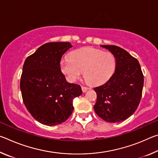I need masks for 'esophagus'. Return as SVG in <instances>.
<instances>
[{
	"label": "esophagus",
	"instance_id": "1",
	"mask_svg": "<svg viewBox=\"0 0 158 158\" xmlns=\"http://www.w3.org/2000/svg\"><path fill=\"white\" fill-rule=\"evenodd\" d=\"M81 89H82V91L85 93V92H86V90L88 89H89V88H88L86 86H84V85H83V86H81Z\"/></svg>",
	"mask_w": 158,
	"mask_h": 158
}]
</instances>
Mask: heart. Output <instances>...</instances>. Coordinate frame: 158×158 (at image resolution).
Wrapping results in <instances>:
<instances>
[{
  "instance_id": "obj_1",
  "label": "heart",
  "mask_w": 158,
  "mask_h": 158,
  "mask_svg": "<svg viewBox=\"0 0 158 158\" xmlns=\"http://www.w3.org/2000/svg\"><path fill=\"white\" fill-rule=\"evenodd\" d=\"M116 68V59L111 52L92 47L74 50L69 58L60 62V69L67 79L74 82L84 72V78L92 85L102 84L111 78Z\"/></svg>"
}]
</instances>
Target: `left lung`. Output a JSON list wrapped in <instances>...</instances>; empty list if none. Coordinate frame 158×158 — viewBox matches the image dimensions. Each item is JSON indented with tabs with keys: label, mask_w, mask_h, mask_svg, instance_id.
<instances>
[{
	"label": "left lung",
	"mask_w": 158,
	"mask_h": 158,
	"mask_svg": "<svg viewBox=\"0 0 158 158\" xmlns=\"http://www.w3.org/2000/svg\"><path fill=\"white\" fill-rule=\"evenodd\" d=\"M113 53L116 69L105 84L94 88L97 101L93 106L102 119L109 123L125 121L139 105L143 86V74L137 58L115 45H101Z\"/></svg>",
	"instance_id": "left-lung-1"
}]
</instances>
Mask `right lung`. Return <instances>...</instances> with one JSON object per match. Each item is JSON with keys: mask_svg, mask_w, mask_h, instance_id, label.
Here are the masks:
<instances>
[{"mask_svg": "<svg viewBox=\"0 0 158 158\" xmlns=\"http://www.w3.org/2000/svg\"><path fill=\"white\" fill-rule=\"evenodd\" d=\"M69 42H49L27 57L23 66L20 89L23 103L40 123L61 124L73 111V100L81 95L78 84H70L60 70L63 55Z\"/></svg>", "mask_w": 158, "mask_h": 158, "instance_id": "right-lung-1", "label": "right lung"}]
</instances>
